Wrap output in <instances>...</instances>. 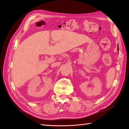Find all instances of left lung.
I'll return each mask as SVG.
<instances>
[{
	"instance_id": "8db88e82",
	"label": "left lung",
	"mask_w": 129,
	"mask_h": 129,
	"mask_svg": "<svg viewBox=\"0 0 129 129\" xmlns=\"http://www.w3.org/2000/svg\"><path fill=\"white\" fill-rule=\"evenodd\" d=\"M117 51H119V47H118V46H117Z\"/></svg>"
}]
</instances>
